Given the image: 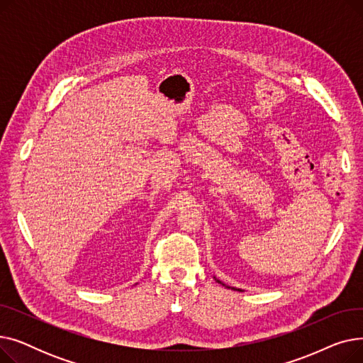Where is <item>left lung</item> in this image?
Instances as JSON below:
<instances>
[{
  "mask_svg": "<svg viewBox=\"0 0 363 363\" xmlns=\"http://www.w3.org/2000/svg\"><path fill=\"white\" fill-rule=\"evenodd\" d=\"M215 279H216V278H215ZM216 281H218L219 284H222V285H223V287H226V289H231V290H234V291H241L240 289H235V287H230V285H226V284H223V282H222V281H219V279H216Z\"/></svg>",
  "mask_w": 363,
  "mask_h": 363,
  "instance_id": "8db88e82",
  "label": "left lung"
}]
</instances>
